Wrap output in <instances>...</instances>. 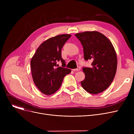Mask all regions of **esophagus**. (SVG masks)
Instances as JSON below:
<instances>
[{"label": "esophagus", "mask_w": 134, "mask_h": 134, "mask_svg": "<svg viewBox=\"0 0 134 134\" xmlns=\"http://www.w3.org/2000/svg\"><path fill=\"white\" fill-rule=\"evenodd\" d=\"M72 70H73V71H80V68L79 67H78V68H77L76 69H73Z\"/></svg>", "instance_id": "1"}]
</instances>
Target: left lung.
Instances as JSON below:
<instances>
[{
    "label": "left lung",
    "mask_w": 134,
    "mask_h": 134,
    "mask_svg": "<svg viewBox=\"0 0 134 134\" xmlns=\"http://www.w3.org/2000/svg\"><path fill=\"white\" fill-rule=\"evenodd\" d=\"M83 47L84 59L92 60V67H83L85 79L83 88L91 94H98L107 90L115 76L117 58L111 41L103 34L85 31L75 34Z\"/></svg>",
    "instance_id": "obj_1"
}]
</instances>
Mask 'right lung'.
Returning <instances> with one entry per match:
<instances>
[{"mask_svg":"<svg viewBox=\"0 0 134 134\" xmlns=\"http://www.w3.org/2000/svg\"><path fill=\"white\" fill-rule=\"evenodd\" d=\"M70 34H62L49 38L41 43L31 58V72L34 83L41 92L51 95L60 87L64 77L71 70L56 67V62L65 61L61 58V49L71 37Z\"/></svg>","mask_w":134,"mask_h":134,"instance_id":"add662e5","label":"right lung"}]
</instances>
